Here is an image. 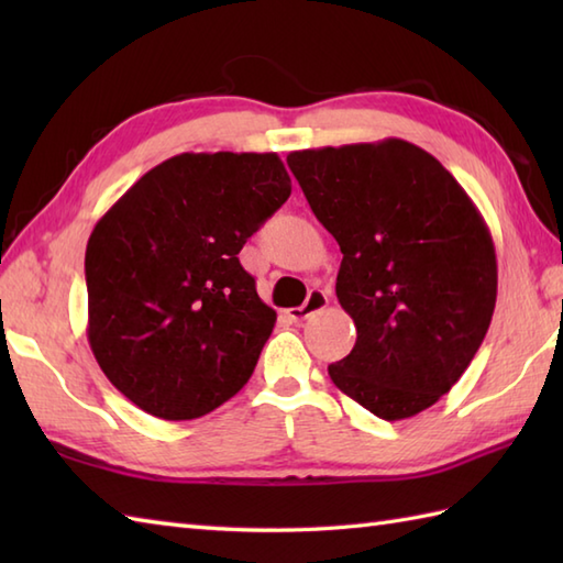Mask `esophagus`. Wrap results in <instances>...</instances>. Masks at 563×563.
<instances>
[{
    "label": "esophagus",
    "instance_id": "34e87169",
    "mask_svg": "<svg viewBox=\"0 0 563 563\" xmlns=\"http://www.w3.org/2000/svg\"><path fill=\"white\" fill-rule=\"evenodd\" d=\"M329 305V295L324 290H312L307 295V302L302 307H292L285 312V317H288L290 321H295V324H300V321L309 319L314 312H319V309H324Z\"/></svg>",
    "mask_w": 563,
    "mask_h": 563
}]
</instances>
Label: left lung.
Segmentation results:
<instances>
[{
    "label": "left lung",
    "mask_w": 563,
    "mask_h": 563,
    "mask_svg": "<svg viewBox=\"0 0 563 563\" xmlns=\"http://www.w3.org/2000/svg\"><path fill=\"white\" fill-rule=\"evenodd\" d=\"M288 166L341 246L336 297L357 339L329 375L367 411L401 421L452 389L492 324V232L433 154L406 140L302 150Z\"/></svg>",
    "instance_id": "obj_1"
}]
</instances>
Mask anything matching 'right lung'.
<instances>
[{
  "label": "right lung",
  "mask_w": 563,
  "mask_h": 563,
  "mask_svg": "<svg viewBox=\"0 0 563 563\" xmlns=\"http://www.w3.org/2000/svg\"><path fill=\"white\" fill-rule=\"evenodd\" d=\"M290 190L273 152H184L93 227L84 258L89 345L142 411L190 421L246 385L275 312L236 254Z\"/></svg>",
  "instance_id": "right-lung-1"
}]
</instances>
